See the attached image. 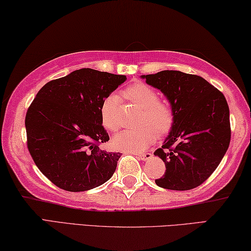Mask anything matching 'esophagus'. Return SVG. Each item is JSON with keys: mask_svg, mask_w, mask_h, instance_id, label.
I'll list each match as a JSON object with an SVG mask.
<instances>
[{"mask_svg": "<svg viewBox=\"0 0 251 251\" xmlns=\"http://www.w3.org/2000/svg\"><path fill=\"white\" fill-rule=\"evenodd\" d=\"M138 157H139L140 160H142V161H147L149 159H151L152 154H151V153L147 152V153H143V154H138Z\"/></svg>", "mask_w": 251, "mask_h": 251, "instance_id": "esophagus-1", "label": "esophagus"}]
</instances>
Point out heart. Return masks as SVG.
<instances>
[{
	"label": "heart",
	"instance_id": "b5f03b06",
	"mask_svg": "<svg viewBox=\"0 0 251 251\" xmlns=\"http://www.w3.org/2000/svg\"><path fill=\"white\" fill-rule=\"evenodd\" d=\"M125 96L143 110L140 130H122L112 138V146L117 150L131 153H141L155 142L156 132L166 133L174 121V113L170 104L160 101L157 91L143 82H138L125 90ZM119 99L116 95H110L102 101L100 109L101 121L104 128L116 130L118 128L117 108ZM152 128H151V126Z\"/></svg>",
	"mask_w": 251,
	"mask_h": 251
}]
</instances>
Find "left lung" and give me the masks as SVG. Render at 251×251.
Instances as JSON below:
<instances>
[{"label":"left lung","instance_id":"obj_1","mask_svg":"<svg viewBox=\"0 0 251 251\" xmlns=\"http://www.w3.org/2000/svg\"><path fill=\"white\" fill-rule=\"evenodd\" d=\"M162 91L174 113L171 131L154 155L165 163L157 186L188 191L200 186L221 163L230 142L226 98L204 78L178 70L142 75Z\"/></svg>","mask_w":251,"mask_h":251}]
</instances>
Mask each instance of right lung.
<instances>
[{
  "mask_svg": "<svg viewBox=\"0 0 251 251\" xmlns=\"http://www.w3.org/2000/svg\"><path fill=\"white\" fill-rule=\"evenodd\" d=\"M126 80L81 68L47 82L25 117L27 148L39 171L56 186L83 192L111 178L121 153L101 150L109 141L102 126V101Z\"/></svg>",
  "mask_w": 251,
  "mask_h": 251,
  "instance_id": "obj_1",
  "label": "right lung"
}]
</instances>
